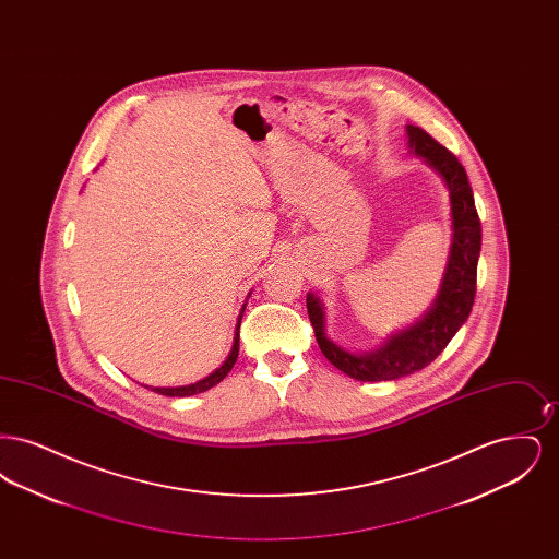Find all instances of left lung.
Returning <instances> with one entry per match:
<instances>
[{
    "instance_id": "8db88e82",
    "label": "left lung",
    "mask_w": 559,
    "mask_h": 559,
    "mask_svg": "<svg viewBox=\"0 0 559 559\" xmlns=\"http://www.w3.org/2000/svg\"><path fill=\"white\" fill-rule=\"evenodd\" d=\"M408 148L444 180L451 199L452 242L442 285L431 308L408 329L394 333L372 352L354 354L329 340L324 331V306L317 293H308L306 306L324 358L358 381H390L421 371L449 346L467 320L474 297L481 249V226L463 165L421 128L406 126Z\"/></svg>"
}]
</instances>
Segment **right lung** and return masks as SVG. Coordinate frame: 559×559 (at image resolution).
Returning <instances> with one entry per match:
<instances>
[{
  "label": "right lung",
  "instance_id": "right-lung-1",
  "mask_svg": "<svg viewBox=\"0 0 559 559\" xmlns=\"http://www.w3.org/2000/svg\"><path fill=\"white\" fill-rule=\"evenodd\" d=\"M242 312H245V304H242V310H240L239 322H237V331H235V342H233V349L228 354V358L224 360V365L219 369H215L212 374H207L205 379L197 381V383H190V385H180V388H151L153 392H157L160 396H171V399H185V396H192V394H201V392H207L213 385H217L230 369L235 367L237 358H239V329L240 319H242Z\"/></svg>",
  "mask_w": 559,
  "mask_h": 559
}]
</instances>
